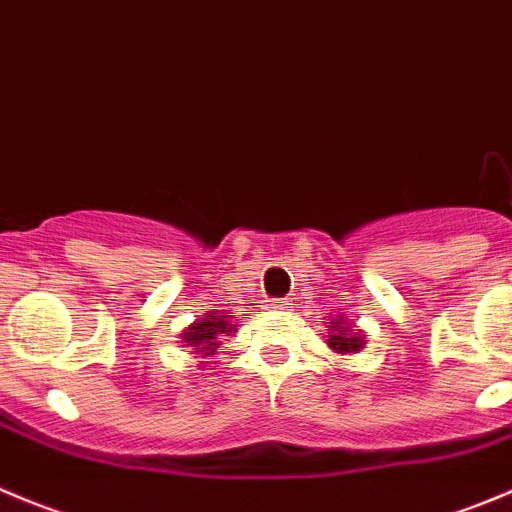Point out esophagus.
<instances>
[{
  "instance_id": "34e87169",
  "label": "esophagus",
  "mask_w": 512,
  "mask_h": 512,
  "mask_svg": "<svg viewBox=\"0 0 512 512\" xmlns=\"http://www.w3.org/2000/svg\"><path fill=\"white\" fill-rule=\"evenodd\" d=\"M290 305H292V302L287 300V297H277V300L267 302V307H270V310H287Z\"/></svg>"
}]
</instances>
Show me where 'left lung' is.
Instances as JSON below:
<instances>
[{"instance_id":"left-lung-1","label":"left lung","mask_w":512,"mask_h":512,"mask_svg":"<svg viewBox=\"0 0 512 512\" xmlns=\"http://www.w3.org/2000/svg\"><path fill=\"white\" fill-rule=\"evenodd\" d=\"M330 327H335V330H332L335 335H330L327 345H330L335 352H355V350H360L362 342H365L360 335H355L352 330H347V325L342 320L330 322Z\"/></svg>"}]
</instances>
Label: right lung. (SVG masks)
<instances>
[{
    "mask_svg": "<svg viewBox=\"0 0 512 512\" xmlns=\"http://www.w3.org/2000/svg\"><path fill=\"white\" fill-rule=\"evenodd\" d=\"M225 332H235V327L227 322V315H222L220 310L210 312L205 320H197L182 332V342L192 347L197 355L202 357V362L212 360L217 355V347H220V335ZM207 365V362H205Z\"/></svg>",
    "mask_w": 512,
    "mask_h": 512,
    "instance_id": "add662e5",
    "label": "right lung"
}]
</instances>
